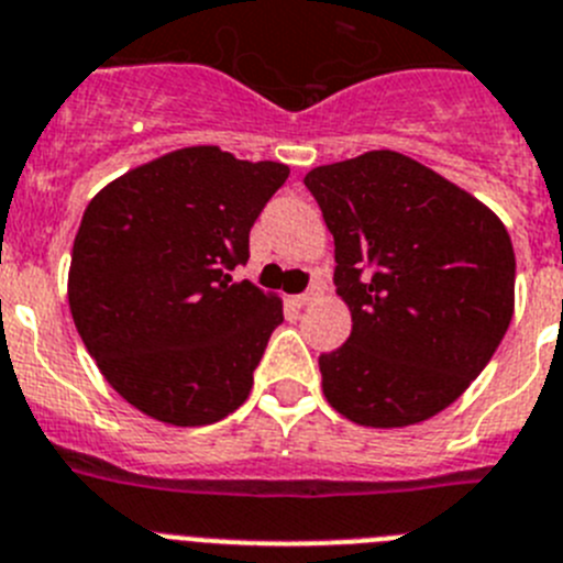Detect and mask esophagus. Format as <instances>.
I'll return each mask as SVG.
<instances>
[{
  "label": "esophagus",
  "mask_w": 563,
  "mask_h": 563,
  "mask_svg": "<svg viewBox=\"0 0 563 563\" xmlns=\"http://www.w3.org/2000/svg\"><path fill=\"white\" fill-rule=\"evenodd\" d=\"M314 297H317V291H306V295H297V297H291V300H295V306H309Z\"/></svg>",
  "instance_id": "34e87169"
}]
</instances>
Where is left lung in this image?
<instances>
[{
  "label": "left lung",
  "mask_w": 563,
  "mask_h": 563,
  "mask_svg": "<svg viewBox=\"0 0 563 563\" xmlns=\"http://www.w3.org/2000/svg\"><path fill=\"white\" fill-rule=\"evenodd\" d=\"M351 336L320 356L331 408L405 428L462 397L505 336L516 254L496 212L394 150L311 169Z\"/></svg>",
  "instance_id": "obj_1"
}]
</instances>
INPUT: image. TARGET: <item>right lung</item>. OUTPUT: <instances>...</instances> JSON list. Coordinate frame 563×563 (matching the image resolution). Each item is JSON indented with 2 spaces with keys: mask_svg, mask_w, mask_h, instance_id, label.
<instances>
[{
  "mask_svg": "<svg viewBox=\"0 0 563 563\" xmlns=\"http://www.w3.org/2000/svg\"><path fill=\"white\" fill-rule=\"evenodd\" d=\"M288 166L184 146L110 180L73 241L67 300L107 383L146 417L198 428L246 402L283 302L232 280Z\"/></svg>",
  "mask_w": 563,
  "mask_h": 563,
  "instance_id": "add662e5",
  "label": "right lung"
}]
</instances>
